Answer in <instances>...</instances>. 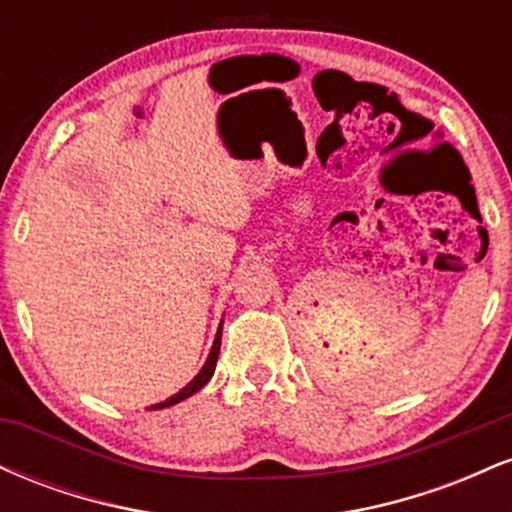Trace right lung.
<instances>
[{
  "instance_id": "obj_1",
  "label": "right lung",
  "mask_w": 512,
  "mask_h": 512,
  "mask_svg": "<svg viewBox=\"0 0 512 512\" xmlns=\"http://www.w3.org/2000/svg\"><path fill=\"white\" fill-rule=\"evenodd\" d=\"M219 351H221V325H219V332H216L214 344H211V351H209L207 361H204L202 370H199L195 378H192L190 383L182 387L180 392H175V395L168 397L166 402H158V404H154V407H149V409H166V407H173V404H178V402H182V399L192 397V395H195V392L202 390V387L207 385L209 380H211V375H214V370H216V358H219Z\"/></svg>"
}]
</instances>
